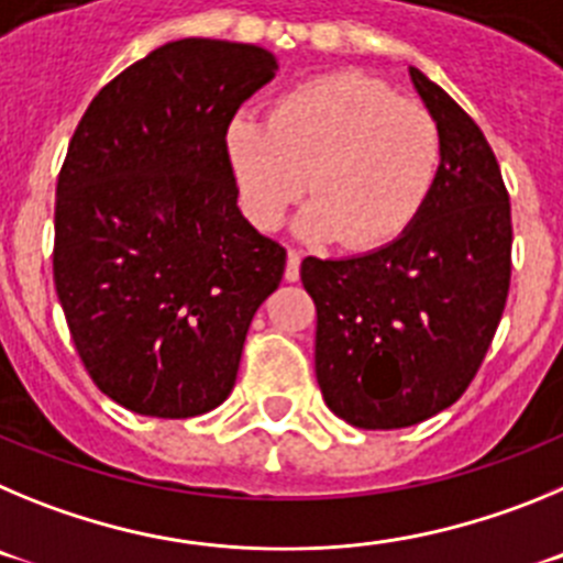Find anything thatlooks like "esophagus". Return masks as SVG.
<instances>
[{"label":"esophagus","instance_id":"esophagus-1","mask_svg":"<svg viewBox=\"0 0 563 563\" xmlns=\"http://www.w3.org/2000/svg\"><path fill=\"white\" fill-rule=\"evenodd\" d=\"M300 252L297 250H288V261H286V280L288 283H297L300 280Z\"/></svg>","mask_w":563,"mask_h":563}]
</instances>
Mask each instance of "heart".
I'll use <instances>...</instances> for the list:
<instances>
[{"instance_id": "heart-1", "label": "heart", "mask_w": 563, "mask_h": 563, "mask_svg": "<svg viewBox=\"0 0 563 563\" xmlns=\"http://www.w3.org/2000/svg\"><path fill=\"white\" fill-rule=\"evenodd\" d=\"M224 156L246 219L263 232L283 224L308 190L317 199L294 221L311 244L367 252L412 227L440 168V131L423 106L398 100L373 75L342 69L302 80L269 118L235 111Z\"/></svg>"}]
</instances>
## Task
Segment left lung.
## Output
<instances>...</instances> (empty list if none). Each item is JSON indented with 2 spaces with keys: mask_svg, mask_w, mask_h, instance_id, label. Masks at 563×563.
<instances>
[{
  "mask_svg": "<svg viewBox=\"0 0 563 563\" xmlns=\"http://www.w3.org/2000/svg\"><path fill=\"white\" fill-rule=\"evenodd\" d=\"M440 168L401 238L353 257H306L313 367L328 409L358 429H404L452 407L483 364L510 288V201L479 125L420 69Z\"/></svg>",
  "mask_w": 563,
  "mask_h": 563,
  "instance_id": "left-lung-1",
  "label": "left lung"
}]
</instances>
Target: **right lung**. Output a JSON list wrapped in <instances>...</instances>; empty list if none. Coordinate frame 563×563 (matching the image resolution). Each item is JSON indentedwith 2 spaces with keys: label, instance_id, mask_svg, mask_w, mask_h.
<instances>
[{
  "label": "right lung",
  "instance_id": "obj_1",
  "mask_svg": "<svg viewBox=\"0 0 563 563\" xmlns=\"http://www.w3.org/2000/svg\"><path fill=\"white\" fill-rule=\"evenodd\" d=\"M277 73L255 44L179 38L106 84L55 190L53 275L84 367L111 401L194 418L235 387L286 250L238 210L227 120Z\"/></svg>",
  "mask_w": 563,
  "mask_h": 563
}]
</instances>
